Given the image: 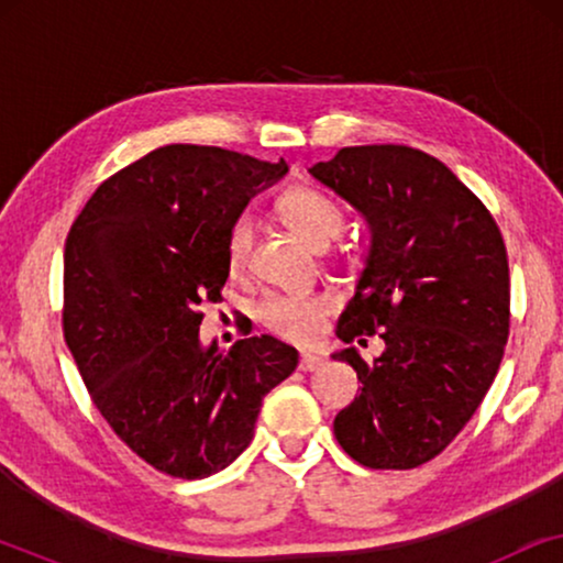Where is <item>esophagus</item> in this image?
<instances>
[{
    "label": "esophagus",
    "mask_w": 563,
    "mask_h": 563,
    "mask_svg": "<svg viewBox=\"0 0 563 563\" xmlns=\"http://www.w3.org/2000/svg\"><path fill=\"white\" fill-rule=\"evenodd\" d=\"M320 366H325V358H322L320 353L302 351V356H299V368H302V372H318Z\"/></svg>",
    "instance_id": "1"
}]
</instances>
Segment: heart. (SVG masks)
<instances>
[{
	"instance_id": "1",
	"label": "heart",
	"mask_w": 563,
	"mask_h": 563,
	"mask_svg": "<svg viewBox=\"0 0 563 563\" xmlns=\"http://www.w3.org/2000/svg\"><path fill=\"white\" fill-rule=\"evenodd\" d=\"M282 220L297 238L312 249H325L343 233L345 210L335 197L318 187H291L284 191L279 205ZM253 241V222L249 214L233 220L228 230L225 256L230 272H241L249 261ZM333 312V299L322 291H295V295H272L258 307V318L272 333L287 341H314L322 330V320Z\"/></svg>"
}]
</instances>
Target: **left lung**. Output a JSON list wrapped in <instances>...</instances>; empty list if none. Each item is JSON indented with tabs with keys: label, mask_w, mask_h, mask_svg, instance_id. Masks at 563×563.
Instances as JSON below:
<instances>
[{
	"label": "left lung",
	"mask_w": 563,
	"mask_h": 563,
	"mask_svg": "<svg viewBox=\"0 0 563 563\" xmlns=\"http://www.w3.org/2000/svg\"><path fill=\"white\" fill-rule=\"evenodd\" d=\"M364 214L372 249L338 320L343 343L379 335L364 361L343 349L361 395L335 415L341 449L368 468L435 459L495 382L510 335V266L482 199L407 145H351L310 168Z\"/></svg>",
	"instance_id": "8db88e82"
}]
</instances>
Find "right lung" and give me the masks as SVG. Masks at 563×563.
I'll use <instances>...</instances> for the list:
<instances>
[{
  "label": "right lung",
  "instance_id": "1",
  "mask_svg": "<svg viewBox=\"0 0 563 563\" xmlns=\"http://www.w3.org/2000/svg\"><path fill=\"white\" fill-rule=\"evenodd\" d=\"M289 166L218 145H164L97 187L64 253V335L91 402L145 464L202 479L253 441L261 402L299 353L253 335L199 343L220 302L228 230Z\"/></svg>",
  "mask_w": 563,
  "mask_h": 563
}]
</instances>
